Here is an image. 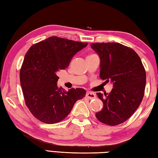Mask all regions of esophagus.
I'll list each match as a JSON object with an SVG mask.
<instances>
[{"instance_id":"34e87169","label":"esophagus","mask_w":158,"mask_h":158,"mask_svg":"<svg viewBox=\"0 0 158 158\" xmlns=\"http://www.w3.org/2000/svg\"><path fill=\"white\" fill-rule=\"evenodd\" d=\"M85 96H86V97L89 99H90V100H92V99H94L96 98L95 94L93 92H87Z\"/></svg>"}]
</instances>
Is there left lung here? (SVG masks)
<instances>
[{
  "label": "left lung",
  "mask_w": 158,
  "mask_h": 158,
  "mask_svg": "<svg viewBox=\"0 0 158 158\" xmlns=\"http://www.w3.org/2000/svg\"><path fill=\"white\" fill-rule=\"evenodd\" d=\"M100 58V77L110 81L109 93H97L103 108L95 116L108 125L124 123L135 113L144 95L146 75L141 58L132 49L116 42L90 44Z\"/></svg>",
  "instance_id": "8db88e82"
}]
</instances>
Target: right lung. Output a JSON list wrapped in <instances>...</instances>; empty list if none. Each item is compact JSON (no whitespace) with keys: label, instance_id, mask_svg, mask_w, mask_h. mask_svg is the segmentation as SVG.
<instances>
[{"label":"right lung","instance_id":"add662e5","mask_svg":"<svg viewBox=\"0 0 158 158\" xmlns=\"http://www.w3.org/2000/svg\"><path fill=\"white\" fill-rule=\"evenodd\" d=\"M87 44L52 36L33 44L26 53L20 84L26 106L39 121L47 124L63 121L85 95L80 88L68 91L58 88L57 73L68 68L74 55Z\"/></svg>","mask_w":158,"mask_h":158}]
</instances>
